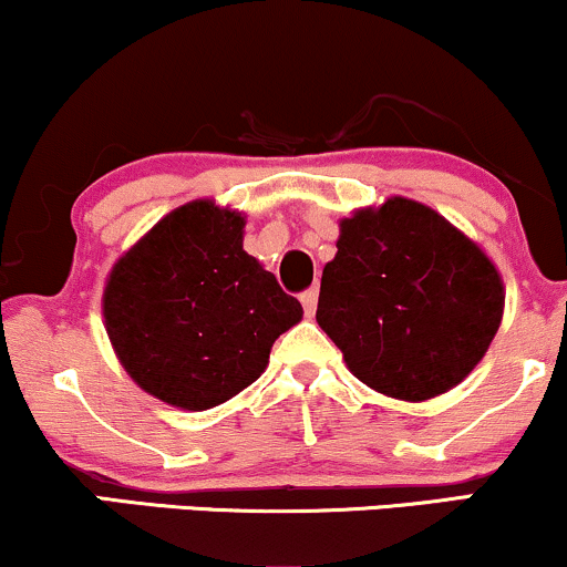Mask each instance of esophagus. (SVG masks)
Returning <instances> with one entry per match:
<instances>
[{"mask_svg": "<svg viewBox=\"0 0 567 567\" xmlns=\"http://www.w3.org/2000/svg\"><path fill=\"white\" fill-rule=\"evenodd\" d=\"M317 296H320V292H317V288H309V290L301 292V303H303L306 315H315V309H317Z\"/></svg>", "mask_w": 567, "mask_h": 567, "instance_id": "esophagus-1", "label": "esophagus"}]
</instances>
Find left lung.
I'll list each match as a JSON object with an SVG mask.
<instances>
[{
    "instance_id": "left-lung-1",
    "label": "left lung",
    "mask_w": 567,
    "mask_h": 567,
    "mask_svg": "<svg viewBox=\"0 0 567 567\" xmlns=\"http://www.w3.org/2000/svg\"><path fill=\"white\" fill-rule=\"evenodd\" d=\"M317 322L351 373L396 400H429L472 373L501 324L504 288L472 239L413 199L341 220Z\"/></svg>"
}]
</instances>
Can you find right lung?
Wrapping results in <instances>:
<instances>
[{
    "mask_svg": "<svg viewBox=\"0 0 567 567\" xmlns=\"http://www.w3.org/2000/svg\"><path fill=\"white\" fill-rule=\"evenodd\" d=\"M243 226L213 202H188L109 277V338L130 379L167 405L207 410L231 400L301 320L298 298L243 250Z\"/></svg>",
    "mask_w": 567,
    "mask_h": 567,
    "instance_id": "add662e5",
    "label": "right lung"
}]
</instances>
